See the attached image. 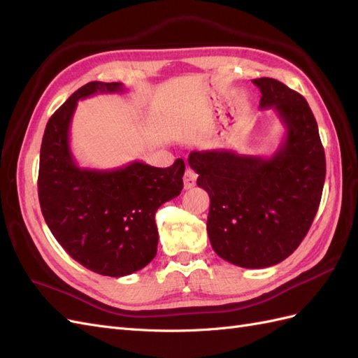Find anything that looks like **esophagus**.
<instances>
[{"instance_id":"34e87169","label":"esophagus","mask_w":358,"mask_h":358,"mask_svg":"<svg viewBox=\"0 0 358 358\" xmlns=\"http://www.w3.org/2000/svg\"><path fill=\"white\" fill-rule=\"evenodd\" d=\"M196 180H197V173L188 167L185 170V175H183V188L191 189L194 185H196Z\"/></svg>"}]
</instances>
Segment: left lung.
<instances>
[{"label": "left lung", "instance_id": "8db88e82", "mask_svg": "<svg viewBox=\"0 0 358 358\" xmlns=\"http://www.w3.org/2000/svg\"><path fill=\"white\" fill-rule=\"evenodd\" d=\"M252 83L259 107L275 109L287 128L270 158L233 150H192L188 164L208 191L213 251L245 268L275 266L296 251L315 218L326 179V155L308 101L276 79Z\"/></svg>", "mask_w": 358, "mask_h": 358}]
</instances>
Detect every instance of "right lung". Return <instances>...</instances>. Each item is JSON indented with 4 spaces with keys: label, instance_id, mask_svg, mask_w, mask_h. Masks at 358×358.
<instances>
[{
    "label": "right lung",
    "instance_id": "right-lung-1",
    "mask_svg": "<svg viewBox=\"0 0 358 358\" xmlns=\"http://www.w3.org/2000/svg\"><path fill=\"white\" fill-rule=\"evenodd\" d=\"M122 83L90 82L53 113L43 136L38 169L41 213L58 243L83 267L103 276L131 275L157 255L155 212L183 188L185 162L167 169L133 161L121 169H80L69 143L78 101L122 92Z\"/></svg>",
    "mask_w": 358,
    "mask_h": 358
}]
</instances>
